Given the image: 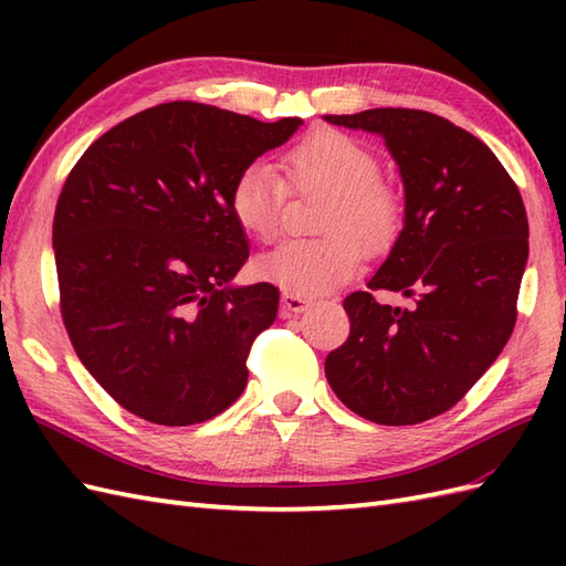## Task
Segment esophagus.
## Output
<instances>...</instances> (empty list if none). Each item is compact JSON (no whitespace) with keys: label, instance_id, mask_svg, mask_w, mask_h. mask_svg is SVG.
Masks as SVG:
<instances>
[{"label":"esophagus","instance_id":"obj_1","mask_svg":"<svg viewBox=\"0 0 566 566\" xmlns=\"http://www.w3.org/2000/svg\"><path fill=\"white\" fill-rule=\"evenodd\" d=\"M311 306V298L302 296V294H294V292H284L282 294V304H280V311L284 318L290 316H296V314H304V311Z\"/></svg>","mask_w":566,"mask_h":566}]
</instances>
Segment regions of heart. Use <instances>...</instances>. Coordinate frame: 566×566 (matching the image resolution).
Instances as JSON below:
<instances>
[{"instance_id": "1", "label": "heart", "mask_w": 566, "mask_h": 566, "mask_svg": "<svg viewBox=\"0 0 566 566\" xmlns=\"http://www.w3.org/2000/svg\"><path fill=\"white\" fill-rule=\"evenodd\" d=\"M284 179L270 165L243 167L228 191V211L250 238L268 243L280 231L292 191H326L318 231L323 238L286 240L255 264L284 292L316 296L345 284L365 255L387 252L403 228V195L381 177L377 153L340 130H316L282 158Z\"/></svg>"}]
</instances>
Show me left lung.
<instances>
[{
	"label": "left lung",
	"mask_w": 566,
	"mask_h": 566,
	"mask_svg": "<svg viewBox=\"0 0 566 566\" xmlns=\"http://www.w3.org/2000/svg\"><path fill=\"white\" fill-rule=\"evenodd\" d=\"M326 122L379 134L406 189L403 231L367 292L343 302L350 335L326 357V377L371 423H423L464 399L515 328L523 197L486 143L438 114L387 106ZM379 289L415 306L379 305Z\"/></svg>",
	"instance_id": "8db88e82"
}]
</instances>
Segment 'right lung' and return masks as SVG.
<instances>
[{"mask_svg": "<svg viewBox=\"0 0 566 566\" xmlns=\"http://www.w3.org/2000/svg\"><path fill=\"white\" fill-rule=\"evenodd\" d=\"M302 124L167 102L106 130L70 170L53 219L60 314L128 413L195 426L243 394L280 290L228 286L250 255L228 191Z\"/></svg>", "mask_w": 566, "mask_h": 566, "instance_id": "add662e5", "label": "right lung"}]
</instances>
